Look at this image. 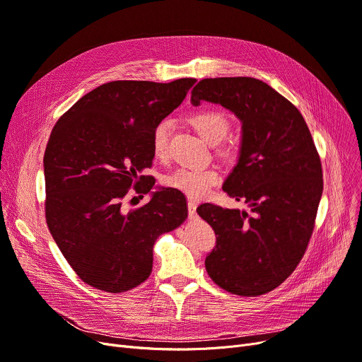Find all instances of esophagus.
Segmentation results:
<instances>
[{"instance_id":"obj_1","label":"esophagus","mask_w":362,"mask_h":362,"mask_svg":"<svg viewBox=\"0 0 362 362\" xmlns=\"http://www.w3.org/2000/svg\"><path fill=\"white\" fill-rule=\"evenodd\" d=\"M187 211H189V216H195L197 213V202L195 201H189L187 202Z\"/></svg>"}]
</instances>
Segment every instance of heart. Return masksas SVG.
Instances as JSON below:
<instances>
[{"mask_svg":"<svg viewBox=\"0 0 362 362\" xmlns=\"http://www.w3.org/2000/svg\"><path fill=\"white\" fill-rule=\"evenodd\" d=\"M189 122L199 135L210 144H218L229 133L230 124L223 112L216 110H202L189 117ZM171 123L161 120L152 132V154L157 160H165L168 156ZM224 156L229 151L223 149ZM220 173L214 167H179L164 176L163 183L167 187L176 189L192 199H201L208 195L211 187L220 182Z\"/></svg>","mask_w":362,"mask_h":362,"instance_id":"b5f03b06","label":"heart"}]
</instances>
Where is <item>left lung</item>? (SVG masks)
Returning <instances> with one entry per match:
<instances>
[{"mask_svg":"<svg viewBox=\"0 0 362 362\" xmlns=\"http://www.w3.org/2000/svg\"><path fill=\"white\" fill-rule=\"evenodd\" d=\"M201 101L242 122L239 160L223 191L251 208H197L217 236L205 269L221 289L259 296L286 280L307 251L322 194L320 156L299 110L262 81L202 79L192 90V104Z\"/></svg>","mask_w":362,"mask_h":362,"instance_id":"obj_1","label":"left lung"}]
</instances>
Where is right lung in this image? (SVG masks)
<instances>
[{
	"mask_svg": "<svg viewBox=\"0 0 362 362\" xmlns=\"http://www.w3.org/2000/svg\"><path fill=\"white\" fill-rule=\"evenodd\" d=\"M197 79L170 83L114 81L73 104L55 123L44 156L45 218L62 254L89 286L122 293L152 272L156 240L187 218L171 187L126 211L123 199L149 194L156 179L152 132L177 108Z\"/></svg>",
	"mask_w": 362,
	"mask_h": 362,
	"instance_id": "right-lung-1",
	"label": "right lung"
}]
</instances>
